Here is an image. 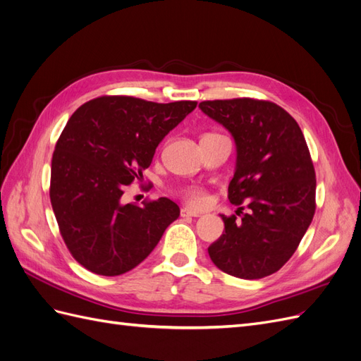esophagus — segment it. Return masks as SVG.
I'll return each mask as SVG.
<instances>
[{
	"instance_id": "34e87169",
	"label": "esophagus",
	"mask_w": 361,
	"mask_h": 361,
	"mask_svg": "<svg viewBox=\"0 0 361 361\" xmlns=\"http://www.w3.org/2000/svg\"><path fill=\"white\" fill-rule=\"evenodd\" d=\"M180 215H182V216H200L202 212L190 209V207H182V209H180Z\"/></svg>"
}]
</instances>
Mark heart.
Listing matches in <instances>:
<instances>
[{"label": "heart", "instance_id": "1", "mask_svg": "<svg viewBox=\"0 0 361 361\" xmlns=\"http://www.w3.org/2000/svg\"><path fill=\"white\" fill-rule=\"evenodd\" d=\"M182 197L187 200V203L192 206H203L207 202V195L203 188L195 187V185H191V187H185L182 191Z\"/></svg>", "mask_w": 361, "mask_h": 361}]
</instances>
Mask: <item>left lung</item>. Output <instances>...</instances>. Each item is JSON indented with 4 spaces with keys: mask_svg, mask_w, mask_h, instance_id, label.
I'll return each instance as SVG.
<instances>
[{
    "mask_svg": "<svg viewBox=\"0 0 361 361\" xmlns=\"http://www.w3.org/2000/svg\"><path fill=\"white\" fill-rule=\"evenodd\" d=\"M199 108L235 140L228 200L243 214L241 221L221 215L224 232L207 253L215 267L238 279L274 274L295 253L316 209L314 167L301 128L269 101L238 97L203 101Z\"/></svg>",
    "mask_w": 361,
    "mask_h": 361,
    "instance_id": "obj_1",
    "label": "left lung"
}]
</instances>
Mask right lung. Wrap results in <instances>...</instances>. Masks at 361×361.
I'll return each mask as SVG.
<instances>
[{
	"label": "right lung",
	"instance_id": "obj_1",
	"mask_svg": "<svg viewBox=\"0 0 361 361\" xmlns=\"http://www.w3.org/2000/svg\"><path fill=\"white\" fill-rule=\"evenodd\" d=\"M197 105L101 96L76 110L56 145L49 197L73 259L99 276L141 264L180 214L167 197L123 203L128 185L143 179L155 149Z\"/></svg>",
	"mask_w": 361,
	"mask_h": 361
}]
</instances>
